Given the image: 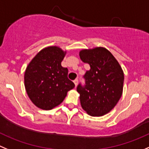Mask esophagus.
<instances>
[{
	"mask_svg": "<svg viewBox=\"0 0 149 149\" xmlns=\"http://www.w3.org/2000/svg\"><path fill=\"white\" fill-rule=\"evenodd\" d=\"M74 83L75 86H77V84H78V79H75V80H74Z\"/></svg>",
	"mask_w": 149,
	"mask_h": 149,
	"instance_id": "34e87169",
	"label": "esophagus"
}]
</instances>
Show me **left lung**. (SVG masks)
<instances>
[{
    "instance_id": "left-lung-1",
    "label": "left lung",
    "mask_w": 149,
    "mask_h": 149,
    "mask_svg": "<svg viewBox=\"0 0 149 149\" xmlns=\"http://www.w3.org/2000/svg\"><path fill=\"white\" fill-rule=\"evenodd\" d=\"M80 57L90 65L83 76L85 85L80 83L77 87L80 104L90 116H104L121 98L124 72L111 52L104 47L83 49Z\"/></svg>"
}]
</instances>
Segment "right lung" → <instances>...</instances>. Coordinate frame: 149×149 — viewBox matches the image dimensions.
<instances>
[{"label":"right lung","mask_w":149,"mask_h":149,"mask_svg":"<svg viewBox=\"0 0 149 149\" xmlns=\"http://www.w3.org/2000/svg\"><path fill=\"white\" fill-rule=\"evenodd\" d=\"M65 52L58 47L42 49L25 72V87L32 102L43 110L60 104L74 83L68 78V69L61 66Z\"/></svg>","instance_id":"obj_1"}]
</instances>
